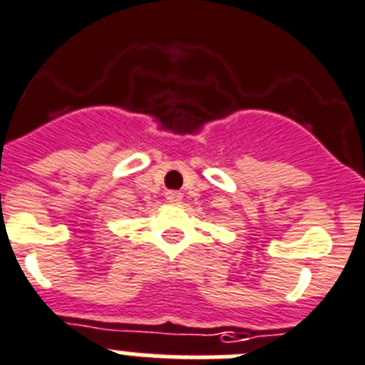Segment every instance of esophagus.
<instances>
[{
	"instance_id": "1",
	"label": "esophagus",
	"mask_w": 365,
	"mask_h": 365,
	"mask_svg": "<svg viewBox=\"0 0 365 365\" xmlns=\"http://www.w3.org/2000/svg\"><path fill=\"white\" fill-rule=\"evenodd\" d=\"M165 198H167V202L173 203V205H176V203L182 202V192H180V190H167Z\"/></svg>"
}]
</instances>
